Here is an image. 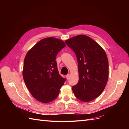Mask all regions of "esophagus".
Segmentation results:
<instances>
[{
    "label": "esophagus",
    "instance_id": "esophagus-1",
    "mask_svg": "<svg viewBox=\"0 0 129 129\" xmlns=\"http://www.w3.org/2000/svg\"><path fill=\"white\" fill-rule=\"evenodd\" d=\"M69 77H70V75H69V74H67V75H66V78H67V79H69Z\"/></svg>",
    "mask_w": 129,
    "mask_h": 129
}]
</instances>
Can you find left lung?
Masks as SVG:
<instances>
[{
  "instance_id": "1",
  "label": "left lung",
  "mask_w": 129,
  "mask_h": 129,
  "mask_svg": "<svg viewBox=\"0 0 129 129\" xmlns=\"http://www.w3.org/2000/svg\"><path fill=\"white\" fill-rule=\"evenodd\" d=\"M75 53L79 67V80L72 90L75 97L90 102L99 96L106 86L109 63L104 50L92 39L79 35L66 40Z\"/></svg>"
}]
</instances>
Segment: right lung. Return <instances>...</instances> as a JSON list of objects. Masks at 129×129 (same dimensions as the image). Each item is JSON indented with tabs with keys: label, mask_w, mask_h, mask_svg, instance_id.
Listing matches in <instances>:
<instances>
[{
	"label": "right lung",
	"mask_w": 129,
	"mask_h": 129,
	"mask_svg": "<svg viewBox=\"0 0 129 129\" xmlns=\"http://www.w3.org/2000/svg\"><path fill=\"white\" fill-rule=\"evenodd\" d=\"M58 39L46 38L39 41L25 57L22 75L32 95L40 102H52L58 96L66 79L58 73L55 61L66 46Z\"/></svg>",
	"instance_id": "1"
}]
</instances>
